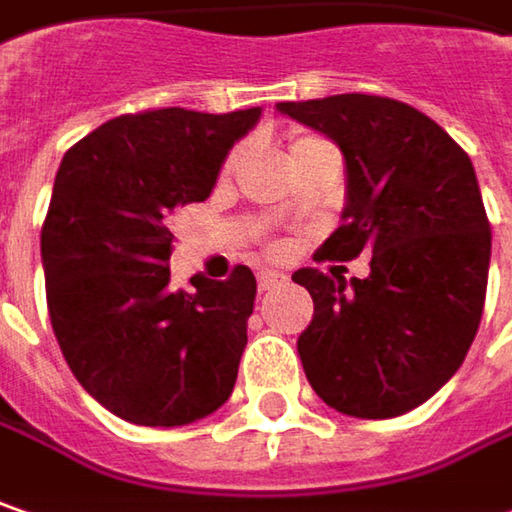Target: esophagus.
<instances>
[{
	"label": "esophagus",
	"instance_id": "1",
	"mask_svg": "<svg viewBox=\"0 0 512 512\" xmlns=\"http://www.w3.org/2000/svg\"><path fill=\"white\" fill-rule=\"evenodd\" d=\"M286 278L281 272H272V269H263V272H257V286H260V292H269V289H275V286L284 284Z\"/></svg>",
	"mask_w": 512,
	"mask_h": 512
}]
</instances>
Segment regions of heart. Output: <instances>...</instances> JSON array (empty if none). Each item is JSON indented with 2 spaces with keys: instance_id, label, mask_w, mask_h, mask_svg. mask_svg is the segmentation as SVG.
Segmentation results:
<instances>
[{
  "instance_id": "1",
  "label": "heart",
  "mask_w": 512,
  "mask_h": 512,
  "mask_svg": "<svg viewBox=\"0 0 512 512\" xmlns=\"http://www.w3.org/2000/svg\"><path fill=\"white\" fill-rule=\"evenodd\" d=\"M313 141H321V138H313V136H301V138H295V141H292V150H295V147H304V144H313ZM234 162H237V150H234V153H231V156H228L226 159V165H223V170H231V167H234Z\"/></svg>"
}]
</instances>
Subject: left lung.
I'll return each mask as SVG.
<instances>
[{
	"instance_id": "obj_1",
	"label": "left lung",
	"mask_w": 512,
	"mask_h": 512,
	"mask_svg": "<svg viewBox=\"0 0 512 512\" xmlns=\"http://www.w3.org/2000/svg\"><path fill=\"white\" fill-rule=\"evenodd\" d=\"M345 153L347 208L316 260L371 252V275H292L316 304L298 336L330 408L385 420L426 403L472 345L490 269V220L464 147L420 109L382 95L278 104Z\"/></svg>"
}]
</instances>
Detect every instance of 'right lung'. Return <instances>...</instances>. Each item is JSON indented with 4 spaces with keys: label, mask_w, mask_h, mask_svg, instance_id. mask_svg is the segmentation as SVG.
I'll return each instance as SVG.
<instances>
[{
    "label": "right lung",
    "mask_w": 512,
    "mask_h": 512,
    "mask_svg": "<svg viewBox=\"0 0 512 512\" xmlns=\"http://www.w3.org/2000/svg\"><path fill=\"white\" fill-rule=\"evenodd\" d=\"M260 106H182L118 115L60 162L40 249L48 318L75 379L138 426H185L217 411L237 382L255 275L170 289V220L208 199L220 165Z\"/></svg>",
    "instance_id": "obj_1"
}]
</instances>
